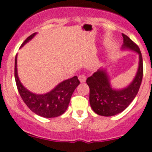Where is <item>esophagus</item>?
Returning a JSON list of instances; mask_svg holds the SVG:
<instances>
[{
	"label": "esophagus",
	"instance_id": "1",
	"mask_svg": "<svg viewBox=\"0 0 152 152\" xmlns=\"http://www.w3.org/2000/svg\"><path fill=\"white\" fill-rule=\"evenodd\" d=\"M78 79H79V80H80V82L83 83V82H85L87 77H86L85 75H79V76H78Z\"/></svg>",
	"mask_w": 152,
	"mask_h": 152
}]
</instances>
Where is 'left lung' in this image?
Wrapping results in <instances>:
<instances>
[{
	"label": "left lung",
	"mask_w": 152,
	"mask_h": 152,
	"mask_svg": "<svg viewBox=\"0 0 152 152\" xmlns=\"http://www.w3.org/2000/svg\"><path fill=\"white\" fill-rule=\"evenodd\" d=\"M123 49L134 50L139 55L138 72L131 84L121 90L113 89L105 70L100 69L87 79L90 88V104L98 115L111 116L123 112L129 107L139 92L143 76V61L139 46L123 34Z\"/></svg>",
	"instance_id": "1"
}]
</instances>
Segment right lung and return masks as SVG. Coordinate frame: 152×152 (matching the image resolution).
<instances>
[{
	"label": "right lung",
	"instance_id": "add662e5",
	"mask_svg": "<svg viewBox=\"0 0 152 152\" xmlns=\"http://www.w3.org/2000/svg\"><path fill=\"white\" fill-rule=\"evenodd\" d=\"M36 33L27 37L20 47L33 38ZM16 84L19 94L26 105L36 114L45 118H53L61 116L68 109L70 100L75 88L80 84L77 76L65 80L58 84L54 89L45 94H35L28 91L19 80L17 68V56L14 68Z\"/></svg>",
	"mask_w": 152,
	"mask_h": 152
}]
</instances>
